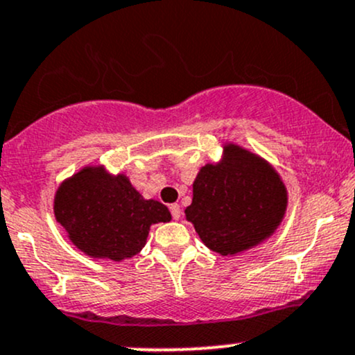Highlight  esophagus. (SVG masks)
Returning a JSON list of instances; mask_svg holds the SVG:
<instances>
[{"label": "esophagus", "instance_id": "1", "mask_svg": "<svg viewBox=\"0 0 355 355\" xmlns=\"http://www.w3.org/2000/svg\"><path fill=\"white\" fill-rule=\"evenodd\" d=\"M171 214H173V218L174 220H179V218H181V208H179V205H171Z\"/></svg>", "mask_w": 355, "mask_h": 355}]
</instances>
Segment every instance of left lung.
Listing matches in <instances>:
<instances>
[{
  "mask_svg": "<svg viewBox=\"0 0 355 355\" xmlns=\"http://www.w3.org/2000/svg\"><path fill=\"white\" fill-rule=\"evenodd\" d=\"M286 206L288 191L278 171L243 146L225 142L220 161L199 169L184 214L211 252L233 257L273 236Z\"/></svg>",
  "mask_w": 355,
  "mask_h": 355,
  "instance_id": "obj_1",
  "label": "left lung"
}]
</instances>
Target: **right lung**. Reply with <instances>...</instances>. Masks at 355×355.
I'll return each instance as SVG.
<instances>
[{
    "label": "right lung",
    "instance_id": "right-lung-1",
    "mask_svg": "<svg viewBox=\"0 0 355 355\" xmlns=\"http://www.w3.org/2000/svg\"><path fill=\"white\" fill-rule=\"evenodd\" d=\"M53 213L82 253L112 261L141 253L150 226L171 221L167 206L146 199L127 174L109 173L103 164L85 166L63 179Z\"/></svg>",
    "mask_w": 355,
    "mask_h": 355
}]
</instances>
